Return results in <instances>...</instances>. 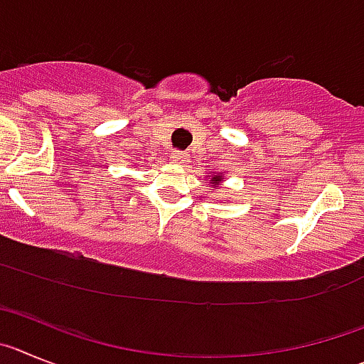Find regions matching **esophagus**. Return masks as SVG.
<instances>
[{
	"mask_svg": "<svg viewBox=\"0 0 364 364\" xmlns=\"http://www.w3.org/2000/svg\"><path fill=\"white\" fill-rule=\"evenodd\" d=\"M170 159L174 163H178V165H183V163L186 161V156L183 152H174L172 156H170Z\"/></svg>",
	"mask_w": 364,
	"mask_h": 364,
	"instance_id": "1",
	"label": "esophagus"
}]
</instances>
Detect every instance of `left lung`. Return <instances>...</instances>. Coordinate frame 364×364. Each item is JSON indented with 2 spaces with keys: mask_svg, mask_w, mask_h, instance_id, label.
<instances>
[{
  "mask_svg": "<svg viewBox=\"0 0 364 364\" xmlns=\"http://www.w3.org/2000/svg\"><path fill=\"white\" fill-rule=\"evenodd\" d=\"M221 179H223V176H215V178H212V179H210V183H212V188H214V186L218 185L219 181H221ZM205 181H206V179H205Z\"/></svg>",
  "mask_w": 364,
  "mask_h": 364,
  "instance_id": "8db88e82",
  "label": "left lung"
}]
</instances>
